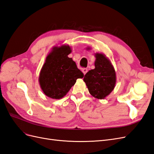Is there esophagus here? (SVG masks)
<instances>
[{
    "instance_id": "1",
    "label": "esophagus",
    "mask_w": 154,
    "mask_h": 154,
    "mask_svg": "<svg viewBox=\"0 0 154 154\" xmlns=\"http://www.w3.org/2000/svg\"><path fill=\"white\" fill-rule=\"evenodd\" d=\"M82 71L83 74H85L87 72V71H88V69L87 68H83V69H82Z\"/></svg>"
}]
</instances>
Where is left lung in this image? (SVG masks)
<instances>
[{"label":"left lung","instance_id":"1","mask_svg":"<svg viewBox=\"0 0 154 154\" xmlns=\"http://www.w3.org/2000/svg\"><path fill=\"white\" fill-rule=\"evenodd\" d=\"M90 50L91 48H87ZM95 68L87 72L83 81L90 94L95 98L102 100L114 90L116 83L115 69L110 60L103 53H95Z\"/></svg>","mask_w":154,"mask_h":154}]
</instances>
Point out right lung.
<instances>
[{"label":"right lung","mask_w":154,"mask_h":154,"mask_svg":"<svg viewBox=\"0 0 154 154\" xmlns=\"http://www.w3.org/2000/svg\"><path fill=\"white\" fill-rule=\"evenodd\" d=\"M72 52L68 45L54 46L45 58L39 74L38 82L45 96L61 99L83 74L68 55Z\"/></svg>","instance_id":"add662e5"}]
</instances>
